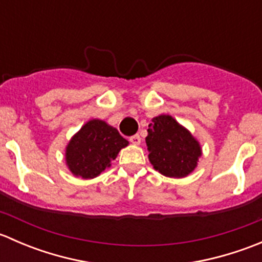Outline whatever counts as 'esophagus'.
<instances>
[{
	"instance_id": "obj_1",
	"label": "esophagus",
	"mask_w": 262,
	"mask_h": 262,
	"mask_svg": "<svg viewBox=\"0 0 262 262\" xmlns=\"http://www.w3.org/2000/svg\"><path fill=\"white\" fill-rule=\"evenodd\" d=\"M129 142L133 143L134 146H139V144H141V137H139V134H134V136H132L130 138H129Z\"/></svg>"
}]
</instances>
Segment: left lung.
<instances>
[{"instance_id": "1", "label": "left lung", "mask_w": 262, "mask_h": 262, "mask_svg": "<svg viewBox=\"0 0 262 262\" xmlns=\"http://www.w3.org/2000/svg\"><path fill=\"white\" fill-rule=\"evenodd\" d=\"M148 158L155 170L167 178H186L198 166L202 147L171 115H158L148 125Z\"/></svg>"}]
</instances>
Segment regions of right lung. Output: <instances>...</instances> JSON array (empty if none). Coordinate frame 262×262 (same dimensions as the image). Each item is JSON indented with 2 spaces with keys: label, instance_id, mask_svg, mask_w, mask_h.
<instances>
[{
  "label": "right lung",
  "instance_id": "right-lung-1",
  "mask_svg": "<svg viewBox=\"0 0 262 262\" xmlns=\"http://www.w3.org/2000/svg\"><path fill=\"white\" fill-rule=\"evenodd\" d=\"M128 144L114 126L92 119L71 138L66 147V163L76 178H97Z\"/></svg>",
  "mask_w": 262,
  "mask_h": 262
}]
</instances>
